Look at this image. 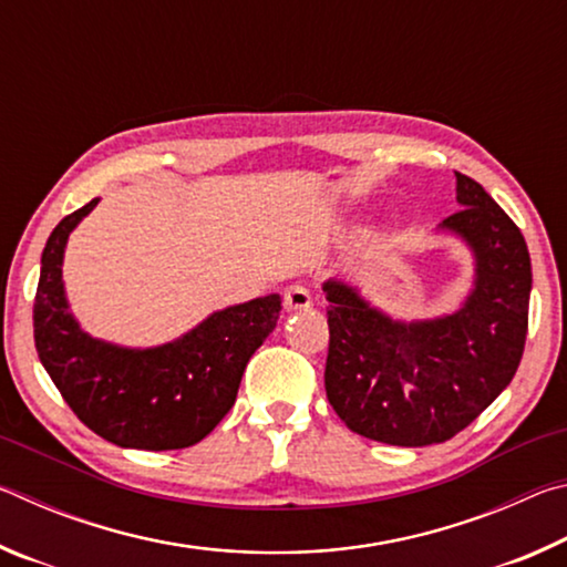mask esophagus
Returning <instances> with one entry per match:
<instances>
[{
  "label": "esophagus",
  "instance_id": "34e87169",
  "mask_svg": "<svg viewBox=\"0 0 567 567\" xmlns=\"http://www.w3.org/2000/svg\"><path fill=\"white\" fill-rule=\"evenodd\" d=\"M312 307V295L305 290L302 285H290L285 290V310L297 312V310H310Z\"/></svg>",
  "mask_w": 567,
  "mask_h": 567
}]
</instances>
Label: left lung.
<instances>
[{
	"mask_svg": "<svg viewBox=\"0 0 567 567\" xmlns=\"http://www.w3.org/2000/svg\"><path fill=\"white\" fill-rule=\"evenodd\" d=\"M463 209L443 219L475 260L455 312L400 322L344 280L328 295L324 390L352 433L400 447L445 443L511 385L527 334L533 270L525 237L483 185L455 172Z\"/></svg>",
	"mask_w": 567,
	"mask_h": 567,
	"instance_id": "obj_1",
	"label": "left lung"
}]
</instances>
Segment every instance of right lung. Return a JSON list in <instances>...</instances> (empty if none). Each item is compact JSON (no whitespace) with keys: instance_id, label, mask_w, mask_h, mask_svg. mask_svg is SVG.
Segmentation results:
<instances>
[{"instance_id":"add662e5","label":"right lung","mask_w":567,"mask_h":567,"mask_svg":"<svg viewBox=\"0 0 567 567\" xmlns=\"http://www.w3.org/2000/svg\"><path fill=\"white\" fill-rule=\"evenodd\" d=\"M100 199L66 215L42 252L34 344L66 405L92 433L120 447L182 450L199 443L235 405L255 350L280 318V295L225 307L159 348L92 338L64 297L62 262L72 229Z\"/></svg>"}]
</instances>
